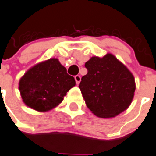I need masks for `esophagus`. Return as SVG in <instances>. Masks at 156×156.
<instances>
[{"label":"esophagus","mask_w":156,"mask_h":156,"mask_svg":"<svg viewBox=\"0 0 156 156\" xmlns=\"http://www.w3.org/2000/svg\"><path fill=\"white\" fill-rule=\"evenodd\" d=\"M74 79H75V82L77 83V85L79 84V82H81V76L80 75H76L74 77Z\"/></svg>","instance_id":"esophagus-1"}]
</instances>
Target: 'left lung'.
I'll return each instance as SVG.
<instances>
[{
	"mask_svg": "<svg viewBox=\"0 0 156 156\" xmlns=\"http://www.w3.org/2000/svg\"><path fill=\"white\" fill-rule=\"evenodd\" d=\"M88 73L82 78L79 89L86 106L94 115L110 118L129 108L136 84L133 74L112 54L94 56L86 62Z\"/></svg>",
	"mask_w": 156,
	"mask_h": 156,
	"instance_id": "1",
	"label": "left lung"
}]
</instances>
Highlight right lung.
Returning <instances> with one entry per match:
<instances>
[{"label":"right lung","instance_id":"1","mask_svg":"<svg viewBox=\"0 0 156 156\" xmlns=\"http://www.w3.org/2000/svg\"><path fill=\"white\" fill-rule=\"evenodd\" d=\"M74 86V77L66 73V69L57 58L36 64L19 82L24 104L40 112L49 111L59 105Z\"/></svg>","mask_w":156,"mask_h":156}]
</instances>
